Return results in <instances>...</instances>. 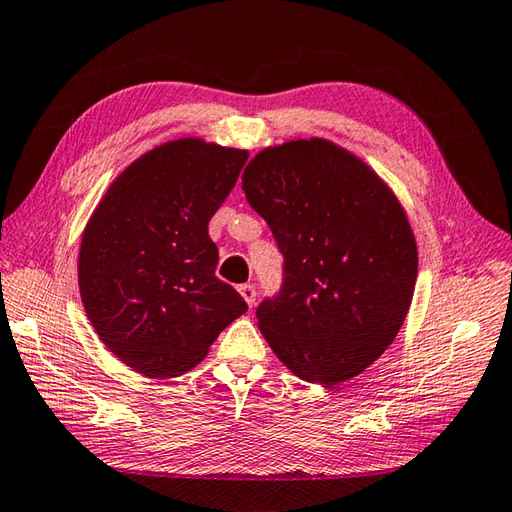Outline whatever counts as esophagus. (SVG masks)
Segmentation results:
<instances>
[{"label":"esophagus","instance_id":"34e87169","mask_svg":"<svg viewBox=\"0 0 512 512\" xmlns=\"http://www.w3.org/2000/svg\"><path fill=\"white\" fill-rule=\"evenodd\" d=\"M240 294L244 296V301L248 303V307H253L255 305V296H257V290H255V285L253 283H242L240 288Z\"/></svg>","mask_w":512,"mask_h":512}]
</instances>
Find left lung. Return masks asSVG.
Masks as SVG:
<instances>
[{"instance_id": "left-lung-1", "label": "left lung", "mask_w": 512, "mask_h": 512, "mask_svg": "<svg viewBox=\"0 0 512 512\" xmlns=\"http://www.w3.org/2000/svg\"><path fill=\"white\" fill-rule=\"evenodd\" d=\"M242 189L283 255L281 290L257 307L270 349L305 382L360 375L399 334L417 283V242L397 196L318 137L261 150Z\"/></svg>"}]
</instances>
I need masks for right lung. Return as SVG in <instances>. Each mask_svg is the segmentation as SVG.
I'll return each mask as SVG.
<instances>
[{
	"mask_svg": "<svg viewBox=\"0 0 512 512\" xmlns=\"http://www.w3.org/2000/svg\"><path fill=\"white\" fill-rule=\"evenodd\" d=\"M246 150L176 139L115 178L82 233L78 285L95 334L133 371L176 377L248 305L216 277L209 220Z\"/></svg>",
	"mask_w": 512,
	"mask_h": 512,
	"instance_id": "1",
	"label": "right lung"
}]
</instances>
